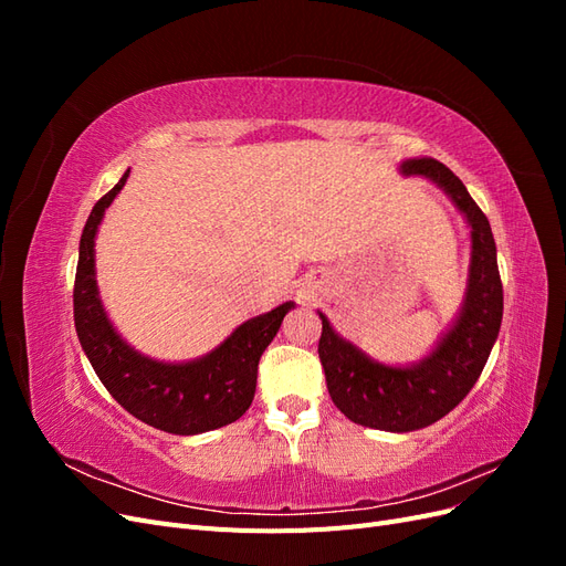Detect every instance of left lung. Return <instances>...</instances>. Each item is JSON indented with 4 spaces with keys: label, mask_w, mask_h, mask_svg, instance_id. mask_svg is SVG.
Masks as SVG:
<instances>
[{
    "label": "left lung",
    "mask_w": 566,
    "mask_h": 566,
    "mask_svg": "<svg viewBox=\"0 0 566 566\" xmlns=\"http://www.w3.org/2000/svg\"><path fill=\"white\" fill-rule=\"evenodd\" d=\"M406 177L422 175L447 191L472 227L470 287L462 314L441 345L413 368L370 361L335 335L323 314L318 358L333 403L352 422L385 432H413L441 420L468 397L482 375L503 321V283L486 214L451 169L432 158L406 160Z\"/></svg>",
    "instance_id": "left-lung-1"
}]
</instances>
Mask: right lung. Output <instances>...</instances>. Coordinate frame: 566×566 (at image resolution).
<instances>
[{
	"mask_svg": "<svg viewBox=\"0 0 566 566\" xmlns=\"http://www.w3.org/2000/svg\"><path fill=\"white\" fill-rule=\"evenodd\" d=\"M129 169L101 198L84 224L75 273V331L98 380L127 413L169 434H200L235 422L254 399L256 366L269 342L276 337L285 302L276 310L245 321L224 345L200 361L158 364L129 349L113 331L101 306L94 281V238L106 208L125 186Z\"/></svg>",
	"mask_w": 566,
	"mask_h": 566,
	"instance_id": "obj_1",
	"label": "right lung"
}]
</instances>
